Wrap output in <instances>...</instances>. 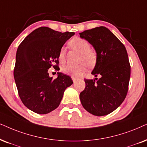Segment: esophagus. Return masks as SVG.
Listing matches in <instances>:
<instances>
[{"label":"esophagus","mask_w":147,"mask_h":147,"mask_svg":"<svg viewBox=\"0 0 147 147\" xmlns=\"http://www.w3.org/2000/svg\"><path fill=\"white\" fill-rule=\"evenodd\" d=\"M72 81H73L74 83L77 82V80H78V79H77V78H75V77H72Z\"/></svg>","instance_id":"esophagus-1"}]
</instances>
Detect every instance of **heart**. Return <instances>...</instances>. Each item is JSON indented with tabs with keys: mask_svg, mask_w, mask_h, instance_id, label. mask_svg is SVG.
<instances>
[{
	"mask_svg": "<svg viewBox=\"0 0 147 147\" xmlns=\"http://www.w3.org/2000/svg\"><path fill=\"white\" fill-rule=\"evenodd\" d=\"M68 45L71 49L81 52L79 62H83L79 65H66L62 67V71L66 75H71L72 77H80L87 70V64L90 66H94L96 64L97 60L96 53L90 49V42L80 37L72 38L68 42ZM58 60L60 64H64L66 62V52L64 48H62L59 51Z\"/></svg>",
	"mask_w": 147,
	"mask_h": 147,
	"instance_id": "heart-1",
	"label": "heart"
}]
</instances>
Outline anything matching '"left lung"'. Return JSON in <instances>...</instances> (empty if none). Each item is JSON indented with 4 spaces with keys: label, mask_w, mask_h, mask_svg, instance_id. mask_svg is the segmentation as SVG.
<instances>
[{
    "label": "left lung",
    "mask_w": 147,
    "mask_h": 147,
    "mask_svg": "<svg viewBox=\"0 0 147 147\" xmlns=\"http://www.w3.org/2000/svg\"><path fill=\"white\" fill-rule=\"evenodd\" d=\"M79 34L96 51L97 60L92 74L101 76L100 79H85V88L79 96L81 102L91 114L107 115L121 105L127 94L130 64L127 51L106 27H96Z\"/></svg>",
    "instance_id": "left-lung-1"
}]
</instances>
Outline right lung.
<instances>
[{"label":"right lung","instance_id":"obj_1","mask_svg":"<svg viewBox=\"0 0 147 147\" xmlns=\"http://www.w3.org/2000/svg\"><path fill=\"white\" fill-rule=\"evenodd\" d=\"M75 32H60L48 27L34 30L24 38L16 53L14 79L18 94L28 109L47 114L60 105L65 90L73 83L62 72L53 79L48 69L58 68V53Z\"/></svg>","mask_w":147,"mask_h":147}]
</instances>
